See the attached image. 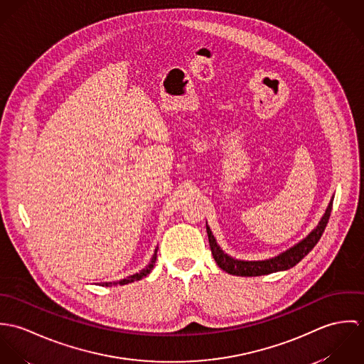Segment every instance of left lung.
I'll return each mask as SVG.
<instances>
[{
  "label": "left lung",
  "instance_id": "obj_1",
  "mask_svg": "<svg viewBox=\"0 0 364 364\" xmlns=\"http://www.w3.org/2000/svg\"><path fill=\"white\" fill-rule=\"evenodd\" d=\"M332 203H333V198L331 199L328 208L325 210V214L322 215L318 225L312 230L311 232L304 240H301L299 244L293 245L287 251H284V252H282L277 257L270 258V259L238 260L228 257L217 245L215 238L213 237L210 227L206 225L208 244H210L213 258L215 260V263L218 264V267H221L224 272H227L230 274H235V276H248L250 277V276H262V274H269V273H273V272L287 270V269L296 266L316 245V242L319 241V238H321V235H322V232H323V230L328 224V220H329V215H331V211H332Z\"/></svg>",
  "mask_w": 364,
  "mask_h": 364
}]
</instances>
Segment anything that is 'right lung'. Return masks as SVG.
I'll return each mask as SVG.
<instances>
[{"label":"right lung","mask_w":364,"mask_h":364,"mask_svg":"<svg viewBox=\"0 0 364 364\" xmlns=\"http://www.w3.org/2000/svg\"><path fill=\"white\" fill-rule=\"evenodd\" d=\"M156 252H154V255H153V258L150 260V263L144 267V269H141L139 273H134V274H132V276H129V277H126V279H122V280H119V282H106V283H101V286H106V287H109V286H114V284H127V283H132V282H134V280H140V279H143V277H146L147 274H150V272L153 270V267H154V264H156Z\"/></svg>","instance_id":"right-lung-1"}]
</instances>
